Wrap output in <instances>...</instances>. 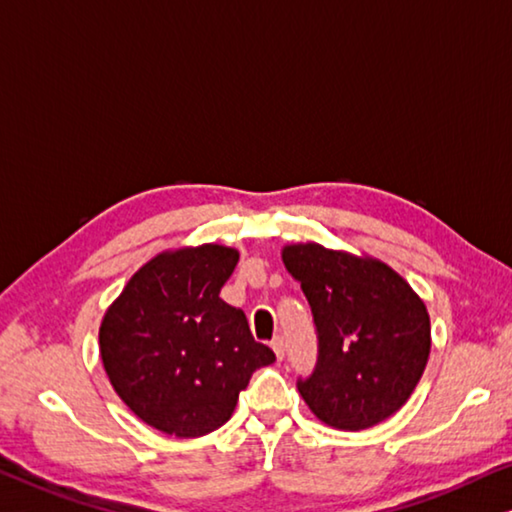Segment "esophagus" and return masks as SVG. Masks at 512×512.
Returning a JSON list of instances; mask_svg holds the SVG:
<instances>
[{"label": "esophagus", "mask_w": 512, "mask_h": 512, "mask_svg": "<svg viewBox=\"0 0 512 512\" xmlns=\"http://www.w3.org/2000/svg\"><path fill=\"white\" fill-rule=\"evenodd\" d=\"M270 345H272L274 355H277V359L281 361V359H283V352H286V350H283V338H281V336H277V338H274V341H272Z\"/></svg>", "instance_id": "1"}]
</instances>
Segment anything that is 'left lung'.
Returning <instances> with one entry per match:
<instances>
[{
  "label": "left lung",
  "instance_id": "1",
  "mask_svg": "<svg viewBox=\"0 0 512 512\" xmlns=\"http://www.w3.org/2000/svg\"><path fill=\"white\" fill-rule=\"evenodd\" d=\"M318 332V366L297 380L336 430H364L407 403L430 355V316L410 283L371 256L297 242L281 249Z\"/></svg>",
  "mask_w": 512,
  "mask_h": 512
}]
</instances>
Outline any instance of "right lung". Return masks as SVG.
<instances>
[{
    "mask_svg": "<svg viewBox=\"0 0 512 512\" xmlns=\"http://www.w3.org/2000/svg\"><path fill=\"white\" fill-rule=\"evenodd\" d=\"M238 249H167L132 274L100 322V359L114 391L148 426L201 437L231 419L240 391L274 352L219 290Z\"/></svg>",
    "mask_w": 512,
    "mask_h": 512,
    "instance_id": "obj_1",
    "label": "right lung"
}]
</instances>
